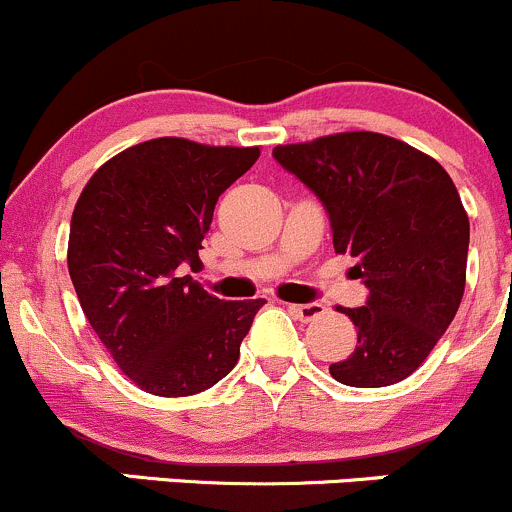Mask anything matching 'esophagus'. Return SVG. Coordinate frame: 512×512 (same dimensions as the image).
I'll return each mask as SVG.
<instances>
[{
  "label": "esophagus",
  "instance_id": "1",
  "mask_svg": "<svg viewBox=\"0 0 512 512\" xmlns=\"http://www.w3.org/2000/svg\"><path fill=\"white\" fill-rule=\"evenodd\" d=\"M289 312L294 314L297 319H302V322H312V319H317L319 314L324 312V307L319 302H309V304H287Z\"/></svg>",
  "mask_w": 512,
  "mask_h": 512
}]
</instances>
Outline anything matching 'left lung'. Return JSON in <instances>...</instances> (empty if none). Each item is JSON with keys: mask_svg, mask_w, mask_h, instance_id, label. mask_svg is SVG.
Returning <instances> with one entry per match:
<instances>
[{"mask_svg": "<svg viewBox=\"0 0 512 512\" xmlns=\"http://www.w3.org/2000/svg\"><path fill=\"white\" fill-rule=\"evenodd\" d=\"M272 156L322 200L334 250L354 257V275L369 289L364 307L342 309L356 347L329 374L359 389L411 376L466 289L471 225L451 175L436 158L374 131L287 143Z\"/></svg>", "mask_w": 512, "mask_h": 512, "instance_id": "8db88e82", "label": "left lung"}]
</instances>
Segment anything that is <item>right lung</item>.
<instances>
[{"label": "right lung", "mask_w": 512, "mask_h": 512, "mask_svg": "<svg viewBox=\"0 0 512 512\" xmlns=\"http://www.w3.org/2000/svg\"><path fill=\"white\" fill-rule=\"evenodd\" d=\"M257 158V146L153 138L106 160L76 200L66 255L76 297L148 394H200L240 359L265 299L223 302L183 270H200L215 203Z\"/></svg>", "instance_id": "obj_1"}]
</instances>
